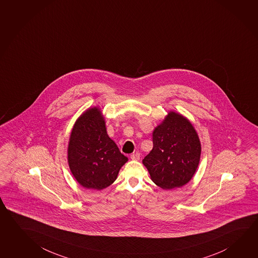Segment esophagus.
I'll list each match as a JSON object with an SVG mask.
<instances>
[{
  "label": "esophagus",
  "mask_w": 258,
  "mask_h": 258,
  "mask_svg": "<svg viewBox=\"0 0 258 258\" xmlns=\"http://www.w3.org/2000/svg\"><path fill=\"white\" fill-rule=\"evenodd\" d=\"M130 157H131L132 160H136V161H138V160L140 159V154H139L138 152H136V153L132 154Z\"/></svg>",
  "instance_id": "1"
}]
</instances>
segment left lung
I'll return each mask as SVG.
<instances>
[{
    "instance_id": "8db88e82",
    "label": "left lung",
    "mask_w": 258,
    "mask_h": 258,
    "mask_svg": "<svg viewBox=\"0 0 258 258\" xmlns=\"http://www.w3.org/2000/svg\"><path fill=\"white\" fill-rule=\"evenodd\" d=\"M153 145L143 160L152 181L165 190L187 183L201 155V144L192 123L181 114L169 112L153 132Z\"/></svg>"
}]
</instances>
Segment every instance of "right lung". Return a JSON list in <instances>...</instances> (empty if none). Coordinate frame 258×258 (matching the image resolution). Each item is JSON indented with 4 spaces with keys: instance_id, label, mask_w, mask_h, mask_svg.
<instances>
[{
    "instance_id": "right-lung-1",
    "label": "right lung",
    "mask_w": 258,
    "mask_h": 258,
    "mask_svg": "<svg viewBox=\"0 0 258 258\" xmlns=\"http://www.w3.org/2000/svg\"><path fill=\"white\" fill-rule=\"evenodd\" d=\"M127 160L108 136L98 108H91L80 116L71 134L68 163L81 185L95 190L107 187Z\"/></svg>"
}]
</instances>
